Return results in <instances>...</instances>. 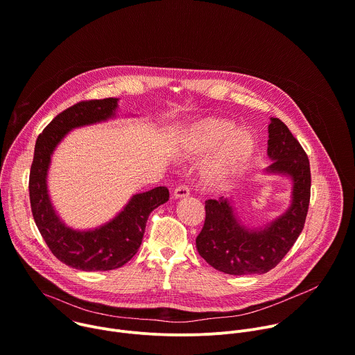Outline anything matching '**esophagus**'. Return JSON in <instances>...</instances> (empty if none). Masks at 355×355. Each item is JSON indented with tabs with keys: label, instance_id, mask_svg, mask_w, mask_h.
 <instances>
[{
	"label": "esophagus",
	"instance_id": "1",
	"mask_svg": "<svg viewBox=\"0 0 355 355\" xmlns=\"http://www.w3.org/2000/svg\"><path fill=\"white\" fill-rule=\"evenodd\" d=\"M188 195H189V188L185 184H181L174 189V198H185Z\"/></svg>",
	"mask_w": 355,
	"mask_h": 355
}]
</instances>
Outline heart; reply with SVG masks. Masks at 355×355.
<instances>
[{
  "label": "heart",
  "instance_id": "obj_1",
  "mask_svg": "<svg viewBox=\"0 0 355 355\" xmlns=\"http://www.w3.org/2000/svg\"><path fill=\"white\" fill-rule=\"evenodd\" d=\"M226 119H207L198 123L185 141V153L200 155L215 148L222 141L216 159L205 170V180L219 184L240 170L254 153L256 139L248 130H236Z\"/></svg>",
  "mask_w": 355,
  "mask_h": 355
}]
</instances>
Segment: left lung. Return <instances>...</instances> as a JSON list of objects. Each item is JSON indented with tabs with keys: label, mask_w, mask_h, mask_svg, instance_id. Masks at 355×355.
<instances>
[{
	"label": "left lung",
	"mask_w": 355,
	"mask_h": 355,
	"mask_svg": "<svg viewBox=\"0 0 355 355\" xmlns=\"http://www.w3.org/2000/svg\"><path fill=\"white\" fill-rule=\"evenodd\" d=\"M268 173L292 178L289 209L261 230L241 226L226 198L205 202V223L196 237V250L215 270L230 275L266 274L277 267L305 226L311 200V166L308 155L288 126L271 118L268 126Z\"/></svg>",
	"instance_id": "obj_1"
}]
</instances>
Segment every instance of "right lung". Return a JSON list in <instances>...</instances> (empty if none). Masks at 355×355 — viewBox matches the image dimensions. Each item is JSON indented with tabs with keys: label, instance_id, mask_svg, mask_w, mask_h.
Masks as SVG:
<instances>
[{
	"label": "right lung",
	"instance_id": "obj_1",
	"mask_svg": "<svg viewBox=\"0 0 355 355\" xmlns=\"http://www.w3.org/2000/svg\"><path fill=\"white\" fill-rule=\"evenodd\" d=\"M116 103V98H104L74 104L43 129L35 144L29 173V199L35 223L53 256L81 271H110L126 264L141 244L148 215L170 198L166 187L136 193L114 220L88 232L66 227L58 218L46 187L50 156L73 128L112 118Z\"/></svg>",
	"mask_w": 355,
	"mask_h": 355
}]
</instances>
